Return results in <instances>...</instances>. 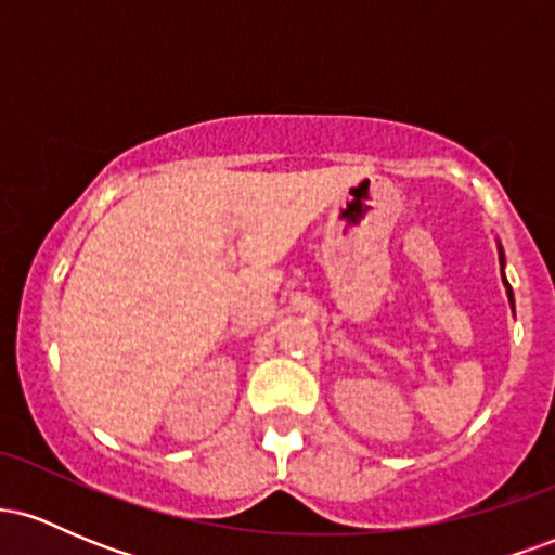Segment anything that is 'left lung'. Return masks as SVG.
<instances>
[{
  "label": "left lung",
  "mask_w": 555,
  "mask_h": 555,
  "mask_svg": "<svg viewBox=\"0 0 555 555\" xmlns=\"http://www.w3.org/2000/svg\"><path fill=\"white\" fill-rule=\"evenodd\" d=\"M499 263H501V279H503V286H506V297H508V305H512V310H514V292H512V286H508V282H506V273H503V269H506V256H503V247H501V242H499Z\"/></svg>",
  "instance_id": "obj_1"
}]
</instances>
